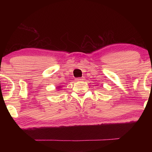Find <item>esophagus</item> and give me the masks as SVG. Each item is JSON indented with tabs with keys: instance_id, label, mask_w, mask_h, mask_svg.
Listing matches in <instances>:
<instances>
[{
	"instance_id": "obj_1",
	"label": "esophagus",
	"mask_w": 152,
	"mask_h": 152,
	"mask_svg": "<svg viewBox=\"0 0 152 152\" xmlns=\"http://www.w3.org/2000/svg\"><path fill=\"white\" fill-rule=\"evenodd\" d=\"M84 80V77H81V78H78L76 79L77 81H82Z\"/></svg>"
}]
</instances>
